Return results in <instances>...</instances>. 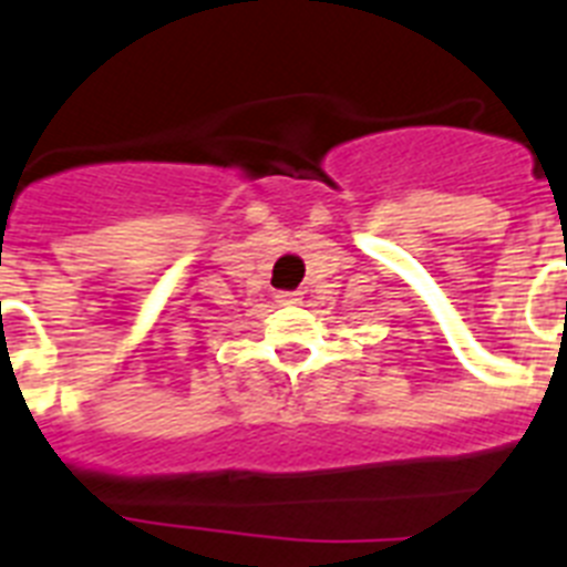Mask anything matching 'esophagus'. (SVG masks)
Listing matches in <instances>:
<instances>
[{
	"label": "esophagus",
	"instance_id": "34e87169",
	"mask_svg": "<svg viewBox=\"0 0 567 567\" xmlns=\"http://www.w3.org/2000/svg\"><path fill=\"white\" fill-rule=\"evenodd\" d=\"M276 302H279V306H293V302H299V293L297 291L276 293Z\"/></svg>",
	"mask_w": 567,
	"mask_h": 567
}]
</instances>
